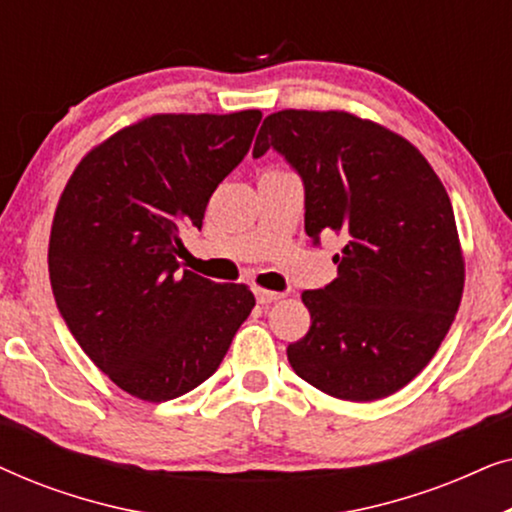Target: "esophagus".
<instances>
[{"label":"esophagus","mask_w":512,"mask_h":512,"mask_svg":"<svg viewBox=\"0 0 512 512\" xmlns=\"http://www.w3.org/2000/svg\"><path fill=\"white\" fill-rule=\"evenodd\" d=\"M254 296H256V300H258V303H261V305H268V303H275V300L282 298V293L261 289V286H258V289H254Z\"/></svg>","instance_id":"34e87169"}]
</instances>
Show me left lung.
<instances>
[{
	"label": "left lung",
	"mask_w": 512,
	"mask_h": 512,
	"mask_svg": "<svg viewBox=\"0 0 512 512\" xmlns=\"http://www.w3.org/2000/svg\"><path fill=\"white\" fill-rule=\"evenodd\" d=\"M277 149L305 184V233L342 237L338 277L303 291L310 331L286 347L324 394L366 403L422 373L464 296L466 263L443 181L398 132L349 111L265 116L254 158Z\"/></svg>",
	"instance_id": "1"
}]
</instances>
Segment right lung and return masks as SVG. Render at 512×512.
<instances>
[{"instance_id":"right-lung-1","label":"right lung","mask_w":512,"mask_h":512,"mask_svg":"<svg viewBox=\"0 0 512 512\" xmlns=\"http://www.w3.org/2000/svg\"><path fill=\"white\" fill-rule=\"evenodd\" d=\"M261 111L153 114L93 146L55 207V303L116 387L163 403L212 377L256 305L247 284L179 272V230L202 226L247 156Z\"/></svg>"}]
</instances>
